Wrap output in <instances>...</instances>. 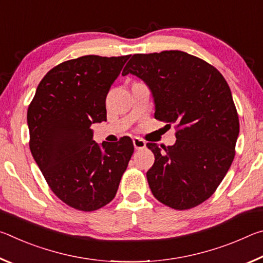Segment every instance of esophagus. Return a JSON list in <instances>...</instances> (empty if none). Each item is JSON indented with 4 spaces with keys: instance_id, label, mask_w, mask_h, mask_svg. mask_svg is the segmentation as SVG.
Wrapping results in <instances>:
<instances>
[{
    "instance_id": "obj_1",
    "label": "esophagus",
    "mask_w": 263,
    "mask_h": 263,
    "mask_svg": "<svg viewBox=\"0 0 263 263\" xmlns=\"http://www.w3.org/2000/svg\"><path fill=\"white\" fill-rule=\"evenodd\" d=\"M132 140H133V146H135L136 149H142L146 147V141L142 140L141 138L136 137V138H133Z\"/></svg>"
}]
</instances>
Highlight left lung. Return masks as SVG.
I'll return each mask as SVG.
<instances>
[{
  "instance_id": "8db88e82",
  "label": "left lung",
  "mask_w": 263,
  "mask_h": 263,
  "mask_svg": "<svg viewBox=\"0 0 263 263\" xmlns=\"http://www.w3.org/2000/svg\"><path fill=\"white\" fill-rule=\"evenodd\" d=\"M144 80L152 91L155 118L175 124L176 142H148L154 164L146 173L154 197L175 210L210 198L235 155L239 117L219 70L182 51L133 54L123 70Z\"/></svg>"
}]
</instances>
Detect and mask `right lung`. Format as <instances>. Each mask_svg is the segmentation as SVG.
I'll return each instance as SVG.
<instances>
[{
    "mask_svg": "<svg viewBox=\"0 0 263 263\" xmlns=\"http://www.w3.org/2000/svg\"><path fill=\"white\" fill-rule=\"evenodd\" d=\"M130 55H83L59 64L39 82L28 108L30 151L58 198L95 211L115 198L133 142L92 140L91 125L106 119L105 99Z\"/></svg>",
    "mask_w": 263,
    "mask_h": 263,
    "instance_id": "1",
    "label": "right lung"
}]
</instances>
